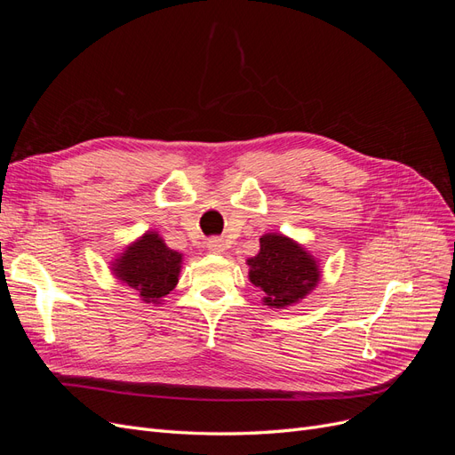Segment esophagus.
I'll list each match as a JSON object with an SVG mask.
<instances>
[{
	"instance_id": "34e87169",
	"label": "esophagus",
	"mask_w": 455,
	"mask_h": 455,
	"mask_svg": "<svg viewBox=\"0 0 455 455\" xmlns=\"http://www.w3.org/2000/svg\"><path fill=\"white\" fill-rule=\"evenodd\" d=\"M206 249H209L212 254H222L226 251V244L220 237H212L206 241Z\"/></svg>"
}]
</instances>
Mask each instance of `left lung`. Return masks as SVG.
Here are the masks:
<instances>
[{"label":"left lung","mask_w":455,"mask_h":455,"mask_svg":"<svg viewBox=\"0 0 455 455\" xmlns=\"http://www.w3.org/2000/svg\"><path fill=\"white\" fill-rule=\"evenodd\" d=\"M249 277L264 292L269 307H286L299 301L319 283L321 271L299 244L283 235H264L259 252L249 259Z\"/></svg>","instance_id":"obj_1"}]
</instances>
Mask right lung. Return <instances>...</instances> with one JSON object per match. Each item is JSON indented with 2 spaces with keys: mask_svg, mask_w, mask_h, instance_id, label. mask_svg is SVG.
I'll list each match as a JSON object with an SVG mask.
<instances>
[{
  "mask_svg": "<svg viewBox=\"0 0 455 455\" xmlns=\"http://www.w3.org/2000/svg\"><path fill=\"white\" fill-rule=\"evenodd\" d=\"M180 264L182 254L171 251L157 233L149 231L117 259L114 273L146 304H157V299L167 296L176 286Z\"/></svg>",
  "mask_w": 455,
  "mask_h": 455,
  "instance_id": "add662e5",
  "label": "right lung"
}]
</instances>
